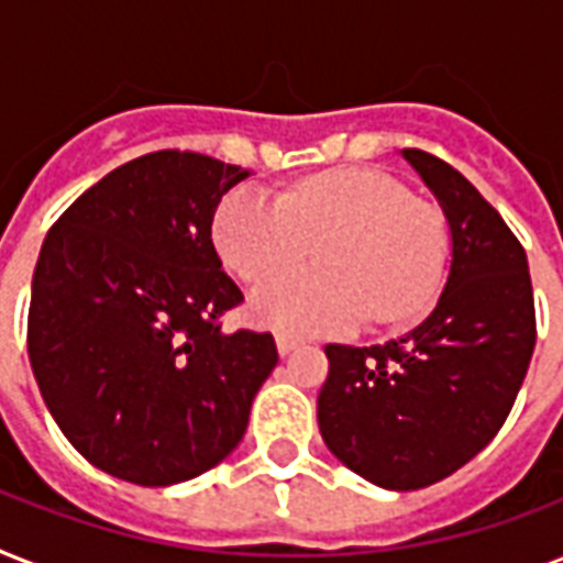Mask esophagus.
<instances>
[{"mask_svg": "<svg viewBox=\"0 0 563 563\" xmlns=\"http://www.w3.org/2000/svg\"><path fill=\"white\" fill-rule=\"evenodd\" d=\"M300 347V339H295V335H286V333H277V351H280V356H289L291 351H298Z\"/></svg>", "mask_w": 563, "mask_h": 563, "instance_id": "1", "label": "esophagus"}]
</instances>
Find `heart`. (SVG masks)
<instances>
[{"label":"heart","instance_id":"obj_1","mask_svg":"<svg viewBox=\"0 0 563 563\" xmlns=\"http://www.w3.org/2000/svg\"><path fill=\"white\" fill-rule=\"evenodd\" d=\"M212 242L230 272L263 283L312 254L321 265L268 283L254 316L289 333H339L418 312L441 283L450 247L438 203L374 169L321 172L289 192L239 187L212 216Z\"/></svg>","mask_w":563,"mask_h":563}]
</instances>
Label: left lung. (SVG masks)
I'll return each instance as SVG.
<instances>
[{
  "mask_svg": "<svg viewBox=\"0 0 563 563\" xmlns=\"http://www.w3.org/2000/svg\"><path fill=\"white\" fill-rule=\"evenodd\" d=\"M441 203L453 263L420 324L371 347L327 344L318 429L330 453L379 488L446 479L506 423L532 362L534 295L523 245L462 172L402 148Z\"/></svg>",
  "mask_w": 563,
  "mask_h": 563,
  "instance_id": "left-lung-1",
  "label": "left lung"
}]
</instances>
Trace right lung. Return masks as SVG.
<instances>
[{"mask_svg":"<svg viewBox=\"0 0 563 563\" xmlns=\"http://www.w3.org/2000/svg\"><path fill=\"white\" fill-rule=\"evenodd\" d=\"M251 172L195 152L119 166L52 224L31 280L29 360L69 444L161 488L228 459L277 365L272 333H224L242 291L212 216Z\"/></svg>","mask_w":563,"mask_h":563,"instance_id":"obj_1","label":"right lung"}]
</instances>
